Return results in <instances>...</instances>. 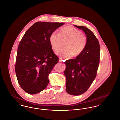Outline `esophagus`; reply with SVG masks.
<instances>
[{
  "label": "esophagus",
  "mask_w": 120,
  "mask_h": 120,
  "mask_svg": "<svg viewBox=\"0 0 120 120\" xmlns=\"http://www.w3.org/2000/svg\"><path fill=\"white\" fill-rule=\"evenodd\" d=\"M62 61H63V59L62 58H59V62H62Z\"/></svg>",
  "instance_id": "34e87169"
}]
</instances>
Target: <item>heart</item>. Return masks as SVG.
Here are the masks:
<instances>
[{
  "mask_svg": "<svg viewBox=\"0 0 120 120\" xmlns=\"http://www.w3.org/2000/svg\"><path fill=\"white\" fill-rule=\"evenodd\" d=\"M62 40H67L65 47L56 52L61 57L69 59L80 55L84 51L87 45V38L80 30L71 26H64L59 29L58 33L53 32L49 36V43L55 51L62 46Z\"/></svg>",
  "mask_w": 120,
  "mask_h": 120,
  "instance_id": "1",
  "label": "heart"
}]
</instances>
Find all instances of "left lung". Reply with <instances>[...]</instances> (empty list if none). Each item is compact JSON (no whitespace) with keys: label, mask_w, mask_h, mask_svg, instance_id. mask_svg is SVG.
I'll return each instance as SVG.
<instances>
[{"label":"left lung","mask_w":120,"mask_h":120,"mask_svg":"<svg viewBox=\"0 0 120 120\" xmlns=\"http://www.w3.org/2000/svg\"><path fill=\"white\" fill-rule=\"evenodd\" d=\"M86 34L87 45L84 51L75 59L67 60L64 74L66 77V90L72 95L84 93L95 79L98 68L100 49L94 34L86 26L74 25Z\"/></svg>","instance_id":"left-lung-1"}]
</instances>
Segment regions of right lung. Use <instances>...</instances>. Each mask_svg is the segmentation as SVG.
Returning a JSON list of instances; mask_svg holds the SVG:
<instances>
[{"label": "right lung", "mask_w": 120, "mask_h": 120, "mask_svg": "<svg viewBox=\"0 0 120 120\" xmlns=\"http://www.w3.org/2000/svg\"><path fill=\"white\" fill-rule=\"evenodd\" d=\"M64 23L39 22L26 31L18 47L15 71L19 85L30 94L44 90L49 75L58 63L49 43V36Z\"/></svg>", "instance_id": "1"}]
</instances>
